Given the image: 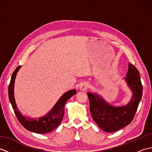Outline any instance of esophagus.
Masks as SVG:
<instances>
[{
  "label": "esophagus",
  "mask_w": 152,
  "mask_h": 152,
  "mask_svg": "<svg viewBox=\"0 0 152 152\" xmlns=\"http://www.w3.org/2000/svg\"><path fill=\"white\" fill-rule=\"evenodd\" d=\"M89 88V83L88 82H83L81 86L80 87V90L82 91H86V90Z\"/></svg>",
  "instance_id": "obj_1"
}]
</instances>
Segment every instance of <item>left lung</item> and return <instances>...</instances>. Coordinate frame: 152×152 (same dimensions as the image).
Listing matches in <instances>:
<instances>
[{"label": "left lung", "instance_id": "1", "mask_svg": "<svg viewBox=\"0 0 152 152\" xmlns=\"http://www.w3.org/2000/svg\"><path fill=\"white\" fill-rule=\"evenodd\" d=\"M123 79L133 93L130 101L126 105L112 106L97 93H88L93 119L102 130L108 133L117 131L130 124L142 95L140 73L133 64L129 63L127 73Z\"/></svg>", "mask_w": 152, "mask_h": 152}]
</instances>
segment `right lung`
Instances as JSON below:
<instances>
[{"mask_svg": "<svg viewBox=\"0 0 152 152\" xmlns=\"http://www.w3.org/2000/svg\"><path fill=\"white\" fill-rule=\"evenodd\" d=\"M21 66H19L13 72L8 87L9 100L19 123L28 131L38 134H45L54 130L59 125L63 119L64 105L71 96L75 95L76 89L66 92L61 96L51 110L42 117L31 118L23 115L19 110L14 98V83L17 73Z\"/></svg>", "mask_w": 152, "mask_h": 152, "instance_id": "obj_1", "label": "right lung"}]
</instances>
